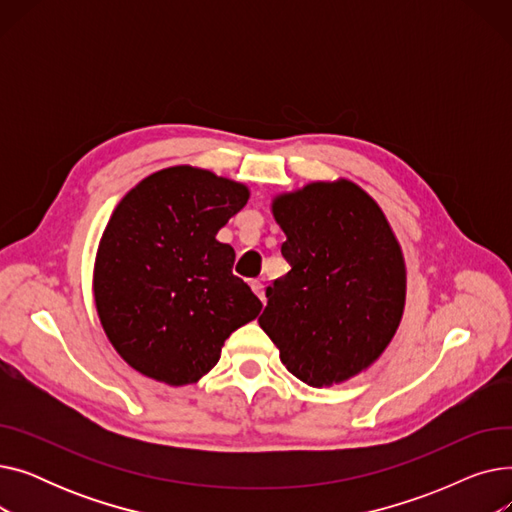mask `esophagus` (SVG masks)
Returning <instances> with one entry per match:
<instances>
[{"instance_id":"1","label":"esophagus","mask_w":512,"mask_h":512,"mask_svg":"<svg viewBox=\"0 0 512 512\" xmlns=\"http://www.w3.org/2000/svg\"><path fill=\"white\" fill-rule=\"evenodd\" d=\"M251 288H253V292L257 294V297L265 303V286H263L261 282H257V280H255V282H251Z\"/></svg>"}]
</instances>
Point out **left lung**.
<instances>
[{"label":"left lung","mask_w":512,"mask_h":512,"mask_svg":"<svg viewBox=\"0 0 512 512\" xmlns=\"http://www.w3.org/2000/svg\"><path fill=\"white\" fill-rule=\"evenodd\" d=\"M290 272L259 326L309 386L353 378L382 355L405 305V261L378 207L353 182H315L274 201Z\"/></svg>","instance_id":"1"}]
</instances>
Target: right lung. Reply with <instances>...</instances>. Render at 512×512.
Segmentation results:
<instances>
[{"label":"right lung","instance_id":"right-lung-1","mask_svg":"<svg viewBox=\"0 0 512 512\" xmlns=\"http://www.w3.org/2000/svg\"><path fill=\"white\" fill-rule=\"evenodd\" d=\"M247 199V186L178 166L141 180L114 209L95 303L120 357L147 378L197 382L226 338L259 315L261 301L232 274L234 249L215 238Z\"/></svg>","mask_w":512,"mask_h":512}]
</instances>
